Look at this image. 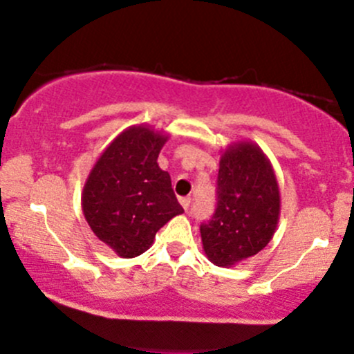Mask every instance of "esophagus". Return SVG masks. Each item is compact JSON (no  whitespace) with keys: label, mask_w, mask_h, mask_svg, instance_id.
I'll return each mask as SVG.
<instances>
[{"label":"esophagus","mask_w":354,"mask_h":354,"mask_svg":"<svg viewBox=\"0 0 354 354\" xmlns=\"http://www.w3.org/2000/svg\"><path fill=\"white\" fill-rule=\"evenodd\" d=\"M178 201H180L182 208H184L185 212H187V209H189V205H191V198H180V199H178Z\"/></svg>","instance_id":"obj_1"}]
</instances>
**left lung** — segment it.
<instances>
[{
    "instance_id": "8db88e82",
    "label": "left lung",
    "mask_w": 354,
    "mask_h": 354,
    "mask_svg": "<svg viewBox=\"0 0 354 354\" xmlns=\"http://www.w3.org/2000/svg\"><path fill=\"white\" fill-rule=\"evenodd\" d=\"M216 209L199 227L208 260L229 268L260 253L277 229L281 192L268 156L253 141H237L220 156Z\"/></svg>"
}]
</instances>
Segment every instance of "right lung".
Here are the masks:
<instances>
[{
  "instance_id": "add662e5",
  "label": "right lung",
  "mask_w": 354,
  "mask_h": 354,
  "mask_svg": "<svg viewBox=\"0 0 354 354\" xmlns=\"http://www.w3.org/2000/svg\"><path fill=\"white\" fill-rule=\"evenodd\" d=\"M169 134L139 124L106 146L82 189V212L94 236L118 257L149 250L156 232L184 209L158 155Z\"/></svg>"
}]
</instances>
